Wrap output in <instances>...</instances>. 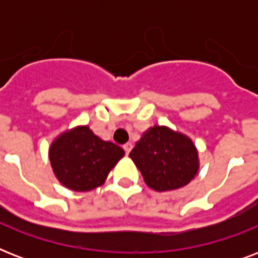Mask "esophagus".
I'll list each match as a JSON object with an SVG mask.
<instances>
[{
	"label": "esophagus",
	"instance_id": "1",
	"mask_svg": "<svg viewBox=\"0 0 258 258\" xmlns=\"http://www.w3.org/2000/svg\"><path fill=\"white\" fill-rule=\"evenodd\" d=\"M123 149H124L125 154H127V155H128L130 151H131V150H133V145H131V143H125V145L123 146Z\"/></svg>",
	"mask_w": 258,
	"mask_h": 258
}]
</instances>
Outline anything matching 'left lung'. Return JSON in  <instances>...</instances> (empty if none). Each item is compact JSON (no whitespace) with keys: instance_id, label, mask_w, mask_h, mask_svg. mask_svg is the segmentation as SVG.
<instances>
[{"instance_id":"left-lung-1","label":"left lung","mask_w":258,"mask_h":258,"mask_svg":"<svg viewBox=\"0 0 258 258\" xmlns=\"http://www.w3.org/2000/svg\"><path fill=\"white\" fill-rule=\"evenodd\" d=\"M130 157L146 184L157 191L183 187L198 171V153L187 137L155 125L131 150Z\"/></svg>"}]
</instances>
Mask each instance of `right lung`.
<instances>
[{
    "label": "right lung",
    "instance_id": "right-lung-1",
    "mask_svg": "<svg viewBox=\"0 0 258 258\" xmlns=\"http://www.w3.org/2000/svg\"><path fill=\"white\" fill-rule=\"evenodd\" d=\"M123 155L121 147L101 141L87 125L64 133L49 149L54 175L75 191H89L104 183L109 170Z\"/></svg>",
    "mask_w": 258,
    "mask_h": 258
}]
</instances>
